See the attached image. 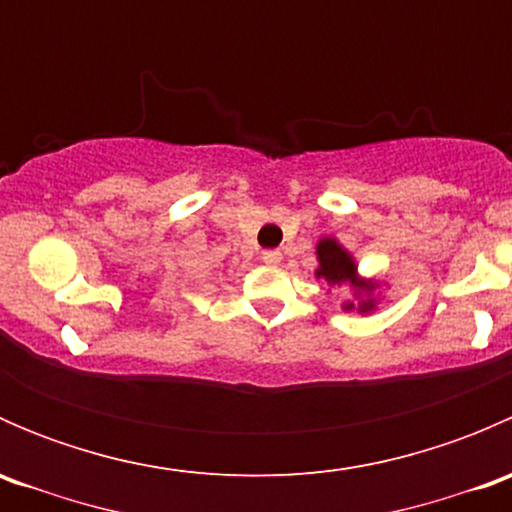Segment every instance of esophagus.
<instances>
[{
  "label": "esophagus",
  "mask_w": 512,
  "mask_h": 512,
  "mask_svg": "<svg viewBox=\"0 0 512 512\" xmlns=\"http://www.w3.org/2000/svg\"><path fill=\"white\" fill-rule=\"evenodd\" d=\"M262 262H265V265H280L282 252L280 250H265L262 252Z\"/></svg>",
  "instance_id": "obj_1"
}]
</instances>
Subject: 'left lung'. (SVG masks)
I'll return each mask as SVG.
<instances>
[{"label":"left lung","instance_id":"obj_1","mask_svg":"<svg viewBox=\"0 0 512 512\" xmlns=\"http://www.w3.org/2000/svg\"><path fill=\"white\" fill-rule=\"evenodd\" d=\"M317 255H319V270H317V277H324L327 282H332V285H342V282H354L356 287H369L364 285V282H356V267L352 262V257L347 255V252L342 250V247L337 245L334 240H322L317 245ZM349 309H352V304H347ZM366 309H371V302H364V307H361V312H366Z\"/></svg>","mask_w":512,"mask_h":512}]
</instances>
